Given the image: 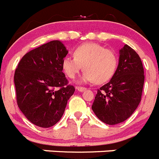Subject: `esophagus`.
<instances>
[{
  "mask_svg": "<svg viewBox=\"0 0 159 159\" xmlns=\"http://www.w3.org/2000/svg\"><path fill=\"white\" fill-rule=\"evenodd\" d=\"M77 89L79 91V92H83V91H85V90H86V88H85V87H79L78 86L77 87Z\"/></svg>",
  "mask_w": 159,
  "mask_h": 159,
  "instance_id": "obj_1",
  "label": "esophagus"
}]
</instances>
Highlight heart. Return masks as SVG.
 I'll return each mask as SVG.
<instances>
[{"label": "heart", "mask_w": 159, "mask_h": 159, "mask_svg": "<svg viewBox=\"0 0 159 159\" xmlns=\"http://www.w3.org/2000/svg\"><path fill=\"white\" fill-rule=\"evenodd\" d=\"M74 57L66 56L62 61V70L68 78H74L85 70L81 82L102 84L114 76L118 66V56L112 50L95 43H86L74 50Z\"/></svg>", "instance_id": "b5f03b06"}]
</instances>
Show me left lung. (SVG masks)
Returning a JSON list of instances; mask_svg holds the SVG:
<instances>
[{
    "label": "left lung",
    "instance_id": "8db88e82",
    "mask_svg": "<svg viewBox=\"0 0 159 159\" xmlns=\"http://www.w3.org/2000/svg\"><path fill=\"white\" fill-rule=\"evenodd\" d=\"M144 78L139 56L125 44L120 50L119 64L114 76L97 90L92 105L97 118L109 125L129 118L141 101Z\"/></svg>",
    "mask_w": 159,
    "mask_h": 159
}]
</instances>
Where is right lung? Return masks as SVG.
<instances>
[{"mask_svg": "<svg viewBox=\"0 0 159 159\" xmlns=\"http://www.w3.org/2000/svg\"><path fill=\"white\" fill-rule=\"evenodd\" d=\"M68 51L59 40L31 50L14 74L18 107L31 123L50 128L60 120L75 88L68 85L62 61Z\"/></svg>", "mask_w": 159, "mask_h": 159, "instance_id": "obj_1", "label": "right lung"}]
</instances>
